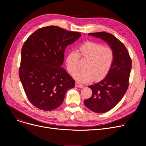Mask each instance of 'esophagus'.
I'll return each instance as SVG.
<instances>
[{
    "label": "esophagus",
    "mask_w": 146,
    "mask_h": 146,
    "mask_svg": "<svg viewBox=\"0 0 146 146\" xmlns=\"http://www.w3.org/2000/svg\"><path fill=\"white\" fill-rule=\"evenodd\" d=\"M75 86L76 87H78V88H82L84 87V86L83 85H82V84H80V83L79 82H76L75 83Z\"/></svg>",
    "instance_id": "1"
}]
</instances>
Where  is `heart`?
Here are the masks:
<instances>
[{"mask_svg": "<svg viewBox=\"0 0 146 146\" xmlns=\"http://www.w3.org/2000/svg\"><path fill=\"white\" fill-rule=\"evenodd\" d=\"M78 53L75 50L68 52L66 58L67 70L74 74L79 67V57L87 59L84 65L85 69L78 71L74 75L75 79L81 83H88L95 80L100 81L108 74L113 63L115 52L108 46L87 41L82 44Z\"/></svg>", "mask_w": 146, "mask_h": 146, "instance_id": "1", "label": "heart"}]
</instances>
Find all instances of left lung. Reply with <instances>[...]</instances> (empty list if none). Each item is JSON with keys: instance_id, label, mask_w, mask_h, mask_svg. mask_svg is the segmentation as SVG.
<instances>
[{"instance_id": "left-lung-1", "label": "left lung", "mask_w": 146, "mask_h": 146, "mask_svg": "<svg viewBox=\"0 0 146 146\" xmlns=\"http://www.w3.org/2000/svg\"><path fill=\"white\" fill-rule=\"evenodd\" d=\"M89 35L106 41L115 52L113 63L108 74L102 81L89 86L92 95L84 101V104L92 111L104 113L115 106L127 90L132 61L124 44L111 34L99 32Z\"/></svg>"}]
</instances>
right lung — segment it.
<instances>
[{"mask_svg":"<svg viewBox=\"0 0 146 146\" xmlns=\"http://www.w3.org/2000/svg\"><path fill=\"white\" fill-rule=\"evenodd\" d=\"M81 33L57 26L41 28L25 41L19 75L29 102L43 111L55 110L63 103L75 81L61 66L67 46Z\"/></svg>","mask_w":146,"mask_h":146,"instance_id":"right-lung-1","label":"right lung"}]
</instances>
